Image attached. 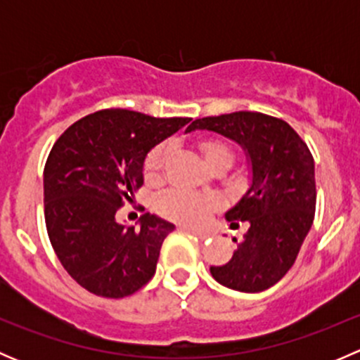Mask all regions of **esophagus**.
I'll list each match as a JSON object with an SVG mask.
<instances>
[{
	"mask_svg": "<svg viewBox=\"0 0 360 360\" xmlns=\"http://www.w3.org/2000/svg\"><path fill=\"white\" fill-rule=\"evenodd\" d=\"M188 231L193 233L197 238H200V240H207V238H209V233H202V231H195V230H188Z\"/></svg>",
	"mask_w": 360,
	"mask_h": 360,
	"instance_id": "34e87169",
	"label": "esophagus"
}]
</instances>
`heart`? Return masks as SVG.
<instances>
[{"mask_svg": "<svg viewBox=\"0 0 360 360\" xmlns=\"http://www.w3.org/2000/svg\"><path fill=\"white\" fill-rule=\"evenodd\" d=\"M203 162L214 172H223L233 163L235 150L230 143L219 137H200L195 143ZM170 158V146L167 143L155 146L143 163V176L148 184H158L165 176ZM221 209V200L214 195H193L179 190H169L155 198V210L174 223L198 226L212 212Z\"/></svg>", "mask_w": 360, "mask_h": 360, "instance_id": "obj_1", "label": "heart"}]
</instances>
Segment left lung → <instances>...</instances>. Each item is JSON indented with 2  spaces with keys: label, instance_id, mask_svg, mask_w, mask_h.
<instances>
[{
  "label": "left lung",
  "instance_id": "8db88e82",
  "mask_svg": "<svg viewBox=\"0 0 360 360\" xmlns=\"http://www.w3.org/2000/svg\"><path fill=\"white\" fill-rule=\"evenodd\" d=\"M230 137L248 153L252 183L240 202L226 212L248 233L237 250L210 274L224 288L261 292L277 284L294 264L315 216V163L307 143L288 122L257 111L198 118L188 127Z\"/></svg>",
  "mask_w": 360,
  "mask_h": 360
}]
</instances>
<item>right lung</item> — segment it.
Wrapping results in <instances>:
<instances>
[{"label":"right lung","mask_w":360,"mask_h":360,"mask_svg":"<svg viewBox=\"0 0 360 360\" xmlns=\"http://www.w3.org/2000/svg\"><path fill=\"white\" fill-rule=\"evenodd\" d=\"M190 120L101 110L53 144L43 172L46 231L64 270L89 292L118 300L155 275L174 224L146 212L141 228L125 226L116 214L143 186L148 151Z\"/></svg>","instance_id":"right-lung-1"}]
</instances>
